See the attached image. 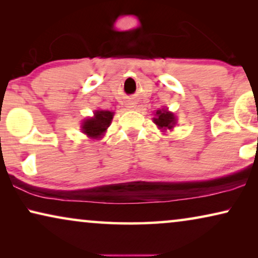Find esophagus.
<instances>
[{
    "mask_svg": "<svg viewBox=\"0 0 258 258\" xmlns=\"http://www.w3.org/2000/svg\"><path fill=\"white\" fill-rule=\"evenodd\" d=\"M128 108H134V104H129Z\"/></svg>",
    "mask_w": 258,
    "mask_h": 258,
    "instance_id": "obj_1",
    "label": "esophagus"
}]
</instances>
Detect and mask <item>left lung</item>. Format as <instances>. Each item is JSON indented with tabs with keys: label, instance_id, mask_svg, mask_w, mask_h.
<instances>
[{
	"label": "left lung",
	"instance_id": "8db88e82",
	"mask_svg": "<svg viewBox=\"0 0 258 258\" xmlns=\"http://www.w3.org/2000/svg\"><path fill=\"white\" fill-rule=\"evenodd\" d=\"M154 123L160 128L162 132L164 130H171L176 124V117L172 112L168 111L167 109L156 111V117H154Z\"/></svg>",
	"mask_w": 258,
	"mask_h": 258
}]
</instances>
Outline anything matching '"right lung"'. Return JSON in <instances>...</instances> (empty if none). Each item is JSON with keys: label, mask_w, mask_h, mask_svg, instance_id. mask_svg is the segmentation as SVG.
Here are the masks:
<instances>
[{"label": "right lung", "mask_w": 258, "mask_h": 258, "mask_svg": "<svg viewBox=\"0 0 258 258\" xmlns=\"http://www.w3.org/2000/svg\"><path fill=\"white\" fill-rule=\"evenodd\" d=\"M114 112L108 110H96L94 117L84 119L81 126L82 133L86 134L90 139H101L110 125Z\"/></svg>", "instance_id": "obj_1"}]
</instances>
